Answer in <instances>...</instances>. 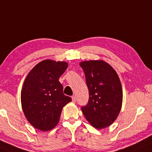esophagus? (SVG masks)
<instances>
[{"label": "esophagus", "instance_id": "obj_1", "mask_svg": "<svg viewBox=\"0 0 152 152\" xmlns=\"http://www.w3.org/2000/svg\"><path fill=\"white\" fill-rule=\"evenodd\" d=\"M72 102L75 103L76 102V97L75 96H72Z\"/></svg>", "mask_w": 152, "mask_h": 152}]
</instances>
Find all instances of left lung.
<instances>
[{
	"mask_svg": "<svg viewBox=\"0 0 152 152\" xmlns=\"http://www.w3.org/2000/svg\"><path fill=\"white\" fill-rule=\"evenodd\" d=\"M85 75L89 89L87 104L82 106L84 115L94 128L110 125L121 110L123 89L119 77L108 63L103 61L80 63Z\"/></svg>",
	"mask_w": 152,
	"mask_h": 152,
	"instance_id": "left-lung-1",
	"label": "left lung"
}]
</instances>
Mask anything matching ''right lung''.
Here are the masks:
<instances>
[{"mask_svg": "<svg viewBox=\"0 0 152 152\" xmlns=\"http://www.w3.org/2000/svg\"><path fill=\"white\" fill-rule=\"evenodd\" d=\"M67 66L66 62L44 60L33 67L24 80L22 107L26 118L35 128L48 131L55 128L63 108L72 101L63 94L58 81Z\"/></svg>", "mask_w": 152, "mask_h": 152, "instance_id": "add662e5", "label": "right lung"}]
</instances>
